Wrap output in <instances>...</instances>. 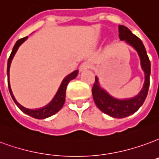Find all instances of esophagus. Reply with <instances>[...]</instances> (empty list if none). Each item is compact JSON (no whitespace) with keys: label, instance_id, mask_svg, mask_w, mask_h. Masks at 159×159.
Segmentation results:
<instances>
[{"label":"esophagus","instance_id":"esophagus-1","mask_svg":"<svg viewBox=\"0 0 159 159\" xmlns=\"http://www.w3.org/2000/svg\"><path fill=\"white\" fill-rule=\"evenodd\" d=\"M90 67H91V65H90V63H89V62L85 61L81 64V66H80V67H79V70L82 71V70H88V69H89Z\"/></svg>","mask_w":159,"mask_h":159}]
</instances>
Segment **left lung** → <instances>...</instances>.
<instances>
[{
  "label": "left lung",
  "mask_w": 159,
  "mask_h": 159,
  "mask_svg": "<svg viewBox=\"0 0 159 159\" xmlns=\"http://www.w3.org/2000/svg\"><path fill=\"white\" fill-rule=\"evenodd\" d=\"M119 37L121 40H125L126 43L133 46L139 55L142 68L145 72V83L142 91L132 98L124 100L117 99L111 97L106 91L101 89L98 77H95V83L92 88V93L96 105L102 112L114 118L120 119L127 117L136 112L144 103L150 84L151 63L142 40L133 34L125 26L119 25Z\"/></svg>",
  "instance_id": "left-lung-1"
}]
</instances>
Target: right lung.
<instances>
[{
  "label": "right lung",
  "instance_id": "obj_1",
  "mask_svg": "<svg viewBox=\"0 0 159 159\" xmlns=\"http://www.w3.org/2000/svg\"><path fill=\"white\" fill-rule=\"evenodd\" d=\"M27 38H23V39H20L16 42L15 45H14L13 49H12V51L11 53L10 56L8 58L7 61V82H8V89H9V92H10L11 96L12 98V99L15 102V103L17 104V106L19 108L23 113L27 114L28 116H31L33 118L39 119V120H42V119H45L50 117V116L55 115L56 113L58 112L60 109H61L63 105H64L65 100H66V87H67V84L69 83L70 81H71L74 78H76V76H77L78 74V70H74L72 73H70V75H68L62 82L61 85L57 93L56 94L55 98H53V100L50 102L48 105L44 106L42 109H27L25 107L22 106L20 103H18L17 102V100L15 99L13 94H12V92H11V89L10 87V83H9V70H10V65L11 62V60L13 58L15 53L17 52L18 47L22 44V43L24 42V41L27 39Z\"/></svg>",
  "mask_w": 159,
  "mask_h": 159
}]
</instances>
